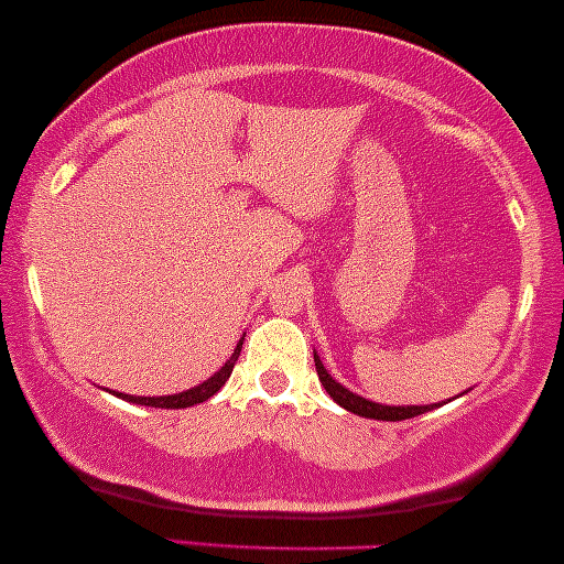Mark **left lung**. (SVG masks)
<instances>
[{
    "label": "left lung",
    "mask_w": 564,
    "mask_h": 564,
    "mask_svg": "<svg viewBox=\"0 0 564 564\" xmlns=\"http://www.w3.org/2000/svg\"><path fill=\"white\" fill-rule=\"evenodd\" d=\"M315 359V369H318V380L323 382V388L330 398L336 400L338 405L346 408V411L361 415V419H375V421H405V419H415V415L434 411V405H382V403H372V400L357 395V392L346 390L341 382H336L334 377L326 372L323 361L318 359V354H313Z\"/></svg>",
    "instance_id": "8db88e82"
}]
</instances>
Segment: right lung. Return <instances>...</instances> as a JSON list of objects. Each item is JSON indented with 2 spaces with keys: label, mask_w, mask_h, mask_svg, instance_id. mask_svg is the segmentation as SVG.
I'll list each match as a JSON object with an SVG mask.
<instances>
[{
  "label": "right lung",
  "mask_w": 564,
  "mask_h": 564,
  "mask_svg": "<svg viewBox=\"0 0 564 564\" xmlns=\"http://www.w3.org/2000/svg\"><path fill=\"white\" fill-rule=\"evenodd\" d=\"M241 346H243V341H238L234 354H230V359L226 361V365H223L218 372L210 377V380H205L203 384H197V388L176 392V395H161V398H135V395H126V392H118V398L128 400V403L151 405V408H189V405L205 403L207 398H213L215 392H218L223 384L228 382V377H230V372H234V367H236V361H238V354H241Z\"/></svg>",
  "instance_id": "obj_1"
}]
</instances>
